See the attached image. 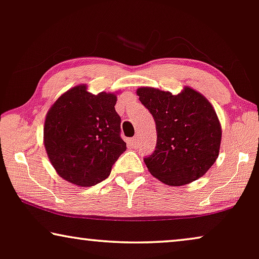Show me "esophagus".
Here are the masks:
<instances>
[{
  "mask_svg": "<svg viewBox=\"0 0 259 259\" xmlns=\"http://www.w3.org/2000/svg\"><path fill=\"white\" fill-rule=\"evenodd\" d=\"M138 143H140V137L138 136H135L133 140H131V144H133L134 148H136V146L138 145Z\"/></svg>",
  "mask_w": 259,
  "mask_h": 259,
  "instance_id": "34e87169",
  "label": "esophagus"
}]
</instances>
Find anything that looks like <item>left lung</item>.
<instances>
[{
  "mask_svg": "<svg viewBox=\"0 0 259 259\" xmlns=\"http://www.w3.org/2000/svg\"><path fill=\"white\" fill-rule=\"evenodd\" d=\"M136 93L156 122V150L144 158L149 172L168 186H183L206 175L218 159L222 138L211 103L188 86L176 95L152 87Z\"/></svg>",
  "mask_w": 259,
  "mask_h": 259,
  "instance_id": "left-lung-1",
  "label": "left lung"
}]
</instances>
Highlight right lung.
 I'll use <instances>...</instances> for the list:
<instances>
[{
    "instance_id": "add662e5",
    "label": "right lung",
    "mask_w": 259,
    "mask_h": 259,
    "mask_svg": "<svg viewBox=\"0 0 259 259\" xmlns=\"http://www.w3.org/2000/svg\"><path fill=\"white\" fill-rule=\"evenodd\" d=\"M116 95L92 94L86 84H78L61 94L46 114V153L59 177L75 186H94L108 178L126 150L119 136Z\"/></svg>"
}]
</instances>
